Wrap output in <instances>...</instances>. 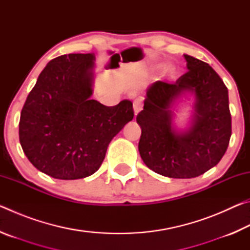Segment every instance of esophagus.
Returning <instances> with one entry per match:
<instances>
[{
  "label": "esophagus",
  "instance_id": "obj_1",
  "mask_svg": "<svg viewBox=\"0 0 250 250\" xmlns=\"http://www.w3.org/2000/svg\"><path fill=\"white\" fill-rule=\"evenodd\" d=\"M143 107V104H142V99L141 98H138L133 101V110H134V116H137L139 112L142 110Z\"/></svg>",
  "mask_w": 250,
  "mask_h": 250
}]
</instances>
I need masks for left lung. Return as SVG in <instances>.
Returning a JSON list of instances; mask_svg holds the SVG:
<instances>
[{"label": "left lung", "instance_id": "left-lung-1", "mask_svg": "<svg viewBox=\"0 0 250 250\" xmlns=\"http://www.w3.org/2000/svg\"><path fill=\"white\" fill-rule=\"evenodd\" d=\"M188 73L175 83L155 82L146 90L139 152L146 166L160 175L191 179L204 174L221 161L231 135L228 90L206 62L184 55ZM188 93L194 98L189 126L177 129L175 105Z\"/></svg>", "mask_w": 250, "mask_h": 250}]
</instances>
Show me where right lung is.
<instances>
[{"mask_svg":"<svg viewBox=\"0 0 250 250\" xmlns=\"http://www.w3.org/2000/svg\"><path fill=\"white\" fill-rule=\"evenodd\" d=\"M95 54L50 61L27 96L20 142L37 170L54 179L78 180L98 170L113 137L133 119L130 100L107 107L91 98Z\"/></svg>","mask_w":250,"mask_h":250,"instance_id":"add662e5","label":"right lung"}]
</instances>
